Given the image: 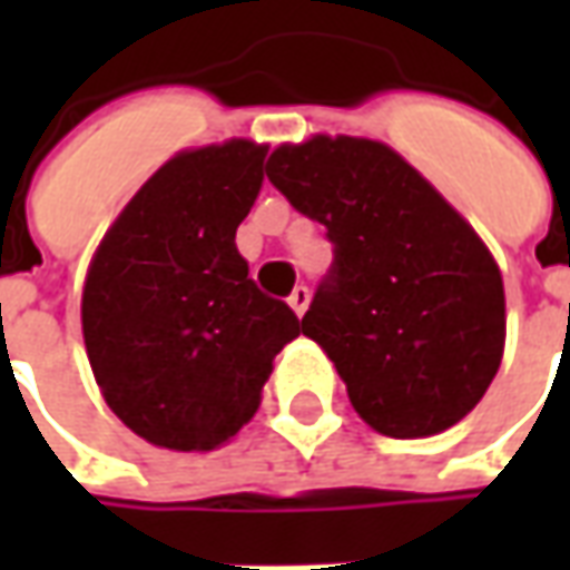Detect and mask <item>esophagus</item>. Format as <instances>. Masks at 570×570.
I'll list each match as a JSON object with an SVG mask.
<instances>
[{
	"label": "esophagus",
	"mask_w": 570,
	"mask_h": 570,
	"mask_svg": "<svg viewBox=\"0 0 570 570\" xmlns=\"http://www.w3.org/2000/svg\"><path fill=\"white\" fill-rule=\"evenodd\" d=\"M308 302H311V289H308V286H296V289L289 293V308L296 311L298 317H302V314L308 311Z\"/></svg>",
	"instance_id": "1"
}]
</instances>
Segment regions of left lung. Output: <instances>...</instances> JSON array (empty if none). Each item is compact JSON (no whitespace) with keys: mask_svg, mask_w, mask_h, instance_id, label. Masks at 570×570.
<instances>
[{"mask_svg":"<svg viewBox=\"0 0 570 570\" xmlns=\"http://www.w3.org/2000/svg\"><path fill=\"white\" fill-rule=\"evenodd\" d=\"M265 174L326 225L333 268L302 333L333 360L360 419L394 440L458 424L503 357V281L489 247L384 142H286Z\"/></svg>","mask_w":570,"mask_h":570,"instance_id":"obj_1","label":"left lung"}]
</instances>
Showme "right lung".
Wrapping results in <instances>:
<instances>
[{
  "instance_id": "add662e5",
  "label": "right lung",
  "mask_w": 570,
  "mask_h": 570,
  "mask_svg": "<svg viewBox=\"0 0 570 570\" xmlns=\"http://www.w3.org/2000/svg\"><path fill=\"white\" fill-rule=\"evenodd\" d=\"M268 149L249 140L179 151L130 198L94 253L81 333L106 403L137 436L210 452L244 428L274 357L302 333L262 293L235 232Z\"/></svg>"
}]
</instances>
